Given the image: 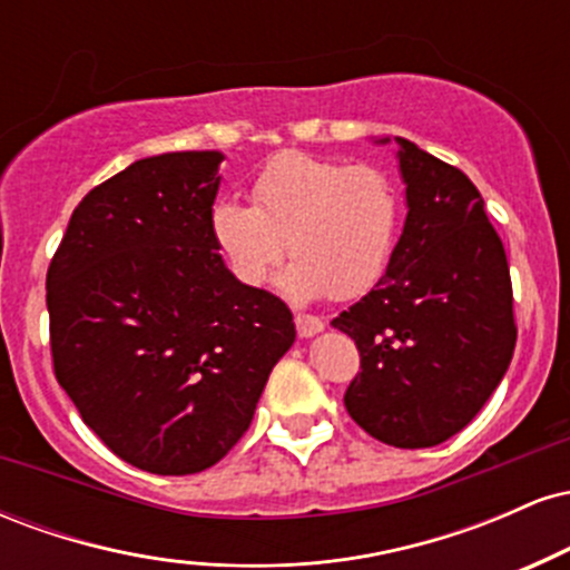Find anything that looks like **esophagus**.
I'll use <instances>...</instances> for the list:
<instances>
[{"mask_svg":"<svg viewBox=\"0 0 570 570\" xmlns=\"http://www.w3.org/2000/svg\"><path fill=\"white\" fill-rule=\"evenodd\" d=\"M294 324H297L299 337H313L324 330V322L318 316H311V313H294Z\"/></svg>","mask_w":570,"mask_h":570,"instance_id":"esophagus-1","label":"esophagus"}]
</instances>
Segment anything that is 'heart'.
Here are the masks:
<instances>
[{
  "instance_id": "1",
  "label": "heart",
  "mask_w": 570,
  "mask_h": 570,
  "mask_svg": "<svg viewBox=\"0 0 570 570\" xmlns=\"http://www.w3.org/2000/svg\"><path fill=\"white\" fill-rule=\"evenodd\" d=\"M254 206L219 200L214 244L233 276L263 286L286 252L294 297H358L383 276L396 238V193L375 166L281 153L252 185Z\"/></svg>"
}]
</instances>
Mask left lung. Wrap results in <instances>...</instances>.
I'll list each match as a JSON object with an SVG mask.
<instances>
[{"label":"left lung","mask_w":570,"mask_h":570,"mask_svg":"<svg viewBox=\"0 0 570 570\" xmlns=\"http://www.w3.org/2000/svg\"><path fill=\"white\" fill-rule=\"evenodd\" d=\"M407 219L389 271L332 318L358 348L345 410L394 448H434L482 410L517 343L512 278L485 200L461 168L407 139Z\"/></svg>","instance_id":"1"}]
</instances>
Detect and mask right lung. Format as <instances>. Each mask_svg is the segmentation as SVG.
<instances>
[{
  "mask_svg": "<svg viewBox=\"0 0 570 570\" xmlns=\"http://www.w3.org/2000/svg\"><path fill=\"white\" fill-rule=\"evenodd\" d=\"M222 155L166 153L90 189L48 267L56 381L130 466L195 474L246 434L292 311L212 235Z\"/></svg>",
  "mask_w": 570,
  "mask_h": 570,
  "instance_id": "right-lung-1",
  "label": "right lung"
}]
</instances>
